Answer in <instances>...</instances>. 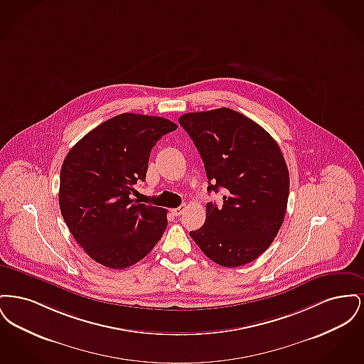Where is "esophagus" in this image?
<instances>
[{
	"mask_svg": "<svg viewBox=\"0 0 364 364\" xmlns=\"http://www.w3.org/2000/svg\"><path fill=\"white\" fill-rule=\"evenodd\" d=\"M186 208H187L186 205H181V206H178L177 208H173V210H172V214L176 215V217H180V215L186 211Z\"/></svg>",
	"mask_w": 364,
	"mask_h": 364,
	"instance_id": "obj_1",
	"label": "esophagus"
}]
</instances>
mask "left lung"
I'll list each match as a JSON object with an SVG mask.
<instances>
[{
    "label": "left lung",
    "mask_w": 364,
    "mask_h": 364,
    "mask_svg": "<svg viewBox=\"0 0 364 364\" xmlns=\"http://www.w3.org/2000/svg\"><path fill=\"white\" fill-rule=\"evenodd\" d=\"M202 156L208 192L223 188V206L206 205V221L190 232L203 254L225 267L257 259L282 225L289 172L277 141L259 124L228 107L180 116Z\"/></svg>",
    "instance_id": "1"
}]
</instances>
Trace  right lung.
Wrapping results in <instances>:
<instances>
[{"instance_id":"1","label":"right lung","mask_w":364,"mask_h":364,"mask_svg":"<svg viewBox=\"0 0 364 364\" xmlns=\"http://www.w3.org/2000/svg\"><path fill=\"white\" fill-rule=\"evenodd\" d=\"M177 125L164 117L122 113L100 124L65 156L60 210L72 236L91 259L125 269L162 237L166 210L131 198L146 180L151 149Z\"/></svg>"}]
</instances>
